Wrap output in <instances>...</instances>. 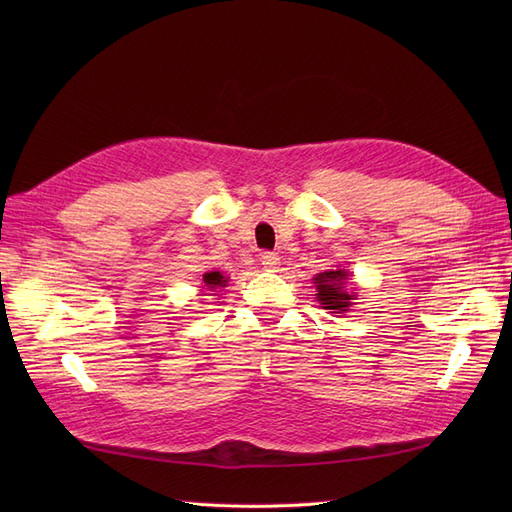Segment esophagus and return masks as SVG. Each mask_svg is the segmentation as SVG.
I'll return each instance as SVG.
<instances>
[{
  "label": "esophagus",
  "instance_id": "obj_1",
  "mask_svg": "<svg viewBox=\"0 0 512 512\" xmlns=\"http://www.w3.org/2000/svg\"><path fill=\"white\" fill-rule=\"evenodd\" d=\"M260 265L265 267V269H277V265H280V256L277 254H271V252H265L260 256Z\"/></svg>",
  "mask_w": 512,
  "mask_h": 512
}]
</instances>
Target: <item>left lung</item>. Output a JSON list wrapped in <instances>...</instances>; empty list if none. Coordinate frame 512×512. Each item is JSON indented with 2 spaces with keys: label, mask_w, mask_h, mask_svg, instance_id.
<instances>
[{
  "label": "left lung",
  "mask_w": 512,
  "mask_h": 512,
  "mask_svg": "<svg viewBox=\"0 0 512 512\" xmlns=\"http://www.w3.org/2000/svg\"><path fill=\"white\" fill-rule=\"evenodd\" d=\"M348 271L337 269V271H324L314 277L316 284V299L322 305V309H331V314H344L348 307L354 305L356 294L346 288Z\"/></svg>",
  "instance_id": "left-lung-1"
}]
</instances>
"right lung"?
Wrapping results in <instances>:
<instances>
[{
  "instance_id": "obj_1",
  "label": "right lung",
  "mask_w": 512,
  "mask_h": 512,
  "mask_svg": "<svg viewBox=\"0 0 512 512\" xmlns=\"http://www.w3.org/2000/svg\"><path fill=\"white\" fill-rule=\"evenodd\" d=\"M226 277L220 273V271H211V273H205L203 275V286H207L209 290H215V288H224L226 286Z\"/></svg>"
}]
</instances>
